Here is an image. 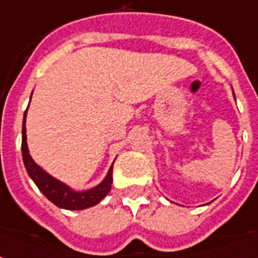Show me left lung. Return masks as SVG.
Returning a JSON list of instances; mask_svg holds the SVG:
<instances>
[{
    "instance_id": "obj_1",
    "label": "left lung",
    "mask_w": 258,
    "mask_h": 258,
    "mask_svg": "<svg viewBox=\"0 0 258 258\" xmlns=\"http://www.w3.org/2000/svg\"><path fill=\"white\" fill-rule=\"evenodd\" d=\"M234 97H235V95H234Z\"/></svg>"
}]
</instances>
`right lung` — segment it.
I'll list each match as a JSON object with an SVG mask.
<instances>
[{
	"label": "right lung",
	"instance_id": "right-lung-1",
	"mask_svg": "<svg viewBox=\"0 0 258 258\" xmlns=\"http://www.w3.org/2000/svg\"><path fill=\"white\" fill-rule=\"evenodd\" d=\"M26 116H27V110L24 111L23 126H22V155H23L26 170L29 173L31 180L35 183V185L38 187L39 191L57 208L67 209V210H84V209L95 206L101 199L106 198L107 194L110 192L111 184H112V165L114 162L100 184H97L93 188L85 189V191H75L70 185L61 183L60 180L50 176L49 173L45 172L39 165L34 162V159L30 155L29 147H27Z\"/></svg>",
	"mask_w": 258,
	"mask_h": 258
}]
</instances>
